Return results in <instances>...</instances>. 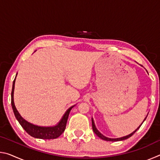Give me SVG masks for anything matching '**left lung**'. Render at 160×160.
<instances>
[{
  "label": "left lung",
  "instance_id": "1",
  "mask_svg": "<svg viewBox=\"0 0 160 160\" xmlns=\"http://www.w3.org/2000/svg\"><path fill=\"white\" fill-rule=\"evenodd\" d=\"M147 116H148V115L146 116V117L145 118V119L144 120H143V121H142V123L144 122L145 121V120L146 119V118H147ZM142 123L140 124V125L137 128V129H135V131L132 132H131V134H129V135H126V136H123V137H121V138H108V137H106V136H104V135L103 134H102L101 132H100L98 130H97V128H96V126H95V124H94V120H93V118H92V130H93V131L94 132V133H95L97 136H98L99 138H100L101 139H102V140H106V141H120V140H126V139H128V138H130V137H131L132 135H133L135 132H136L139 129V128L140 126H141V125L142 124Z\"/></svg>",
  "mask_w": 160,
  "mask_h": 160
}]
</instances>
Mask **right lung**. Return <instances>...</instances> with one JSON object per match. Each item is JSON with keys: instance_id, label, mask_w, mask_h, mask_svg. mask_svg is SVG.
<instances>
[{"instance_id": "add662e5", "label": "right lung", "mask_w": 160, "mask_h": 160, "mask_svg": "<svg viewBox=\"0 0 160 160\" xmlns=\"http://www.w3.org/2000/svg\"><path fill=\"white\" fill-rule=\"evenodd\" d=\"M18 73L16 74L17 76ZM15 78L14 81L12 83V92H11V104H12V108L14 112V114L16 118L20 123L22 127L25 129V131L28 132V133L31 135V136L35 138L39 139H44V140H50V139H55L57 138L60 135L63 133V131L66 129V123L68 118V116L70 110L72 108L75 107V105L70 107L68 109L63 116V117L59 121V122L55 126H37L33 124L32 123L28 122L26 121L25 118H22L18 112L15 107V103H14V90H15Z\"/></svg>"}]
</instances>
